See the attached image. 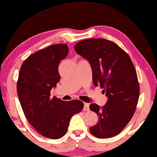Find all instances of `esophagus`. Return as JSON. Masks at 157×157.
<instances>
[{
    "label": "esophagus",
    "mask_w": 157,
    "mask_h": 157,
    "mask_svg": "<svg viewBox=\"0 0 157 157\" xmlns=\"http://www.w3.org/2000/svg\"><path fill=\"white\" fill-rule=\"evenodd\" d=\"M84 106H83V110L85 111H88L89 110V103H84Z\"/></svg>",
    "instance_id": "1"
}]
</instances>
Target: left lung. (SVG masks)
<instances>
[{"instance_id":"1","label":"left lung","mask_w":157,"mask_h":157,"mask_svg":"<svg viewBox=\"0 0 157 157\" xmlns=\"http://www.w3.org/2000/svg\"><path fill=\"white\" fill-rule=\"evenodd\" d=\"M77 54L89 62L94 86L103 88L108 97L105 105L89 108L99 117L90 128L98 138L118 135L130 121L140 96L137 75L130 57L112 41L105 39L81 40L74 46Z\"/></svg>"}]
</instances>
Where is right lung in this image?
Segmentation results:
<instances>
[{"instance_id": "obj_1", "label": "right lung", "mask_w": 157, "mask_h": 157, "mask_svg": "<svg viewBox=\"0 0 157 157\" xmlns=\"http://www.w3.org/2000/svg\"><path fill=\"white\" fill-rule=\"evenodd\" d=\"M66 44H52L29 55L20 68L17 92L25 115L37 132L56 140L67 132L70 120L80 113L83 103L52 98V88L60 80L59 64L67 56Z\"/></svg>"}]
</instances>
